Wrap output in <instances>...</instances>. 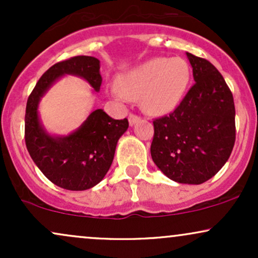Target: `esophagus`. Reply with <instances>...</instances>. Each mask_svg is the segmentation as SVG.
<instances>
[{"label": "esophagus", "instance_id": "1", "mask_svg": "<svg viewBox=\"0 0 258 258\" xmlns=\"http://www.w3.org/2000/svg\"><path fill=\"white\" fill-rule=\"evenodd\" d=\"M138 121H139V117L137 116V115L130 114V116H128V122H130V125L133 126V125H135V123H137Z\"/></svg>", "mask_w": 258, "mask_h": 258}]
</instances>
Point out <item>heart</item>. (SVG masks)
<instances>
[{
    "instance_id": "obj_1",
    "label": "heart",
    "mask_w": 258,
    "mask_h": 258,
    "mask_svg": "<svg viewBox=\"0 0 258 258\" xmlns=\"http://www.w3.org/2000/svg\"><path fill=\"white\" fill-rule=\"evenodd\" d=\"M190 69L184 59L152 58L121 74L112 92L121 98H137L150 114L172 111L184 97Z\"/></svg>"
}]
</instances>
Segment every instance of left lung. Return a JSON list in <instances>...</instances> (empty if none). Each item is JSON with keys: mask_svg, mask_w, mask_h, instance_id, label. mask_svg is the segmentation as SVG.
Wrapping results in <instances>:
<instances>
[{"mask_svg": "<svg viewBox=\"0 0 258 258\" xmlns=\"http://www.w3.org/2000/svg\"><path fill=\"white\" fill-rule=\"evenodd\" d=\"M195 84L171 114L153 121V161L168 178L201 184L223 167L235 143V106L221 73L186 52Z\"/></svg>", "mask_w": 258, "mask_h": 258, "instance_id": "1", "label": "left lung"}]
</instances>
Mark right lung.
Masks as SVG:
<instances>
[{"mask_svg":"<svg viewBox=\"0 0 258 258\" xmlns=\"http://www.w3.org/2000/svg\"><path fill=\"white\" fill-rule=\"evenodd\" d=\"M99 69L98 59L88 55L59 61L41 76L26 103L28 152L47 178L68 190H86L104 178L111 166L117 141L128 128V120H115L97 109L75 132L54 137L41 125L38 103L47 90L67 74L85 79L98 92L102 85Z\"/></svg>","mask_w":258,"mask_h":258,"instance_id":"add662e5","label":"right lung"}]
</instances>
